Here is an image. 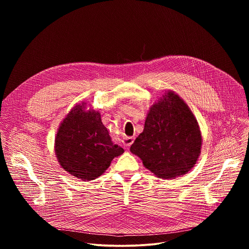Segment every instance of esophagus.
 Returning <instances> with one entry per match:
<instances>
[{
	"mask_svg": "<svg viewBox=\"0 0 249 249\" xmlns=\"http://www.w3.org/2000/svg\"><path fill=\"white\" fill-rule=\"evenodd\" d=\"M134 137H125L123 139V144L125 146H131L134 143Z\"/></svg>",
	"mask_w": 249,
	"mask_h": 249,
	"instance_id": "34e87169",
	"label": "esophagus"
}]
</instances>
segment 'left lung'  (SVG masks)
Wrapping results in <instances>:
<instances>
[{"label": "left lung", "mask_w": 249, "mask_h": 249, "mask_svg": "<svg viewBox=\"0 0 249 249\" xmlns=\"http://www.w3.org/2000/svg\"><path fill=\"white\" fill-rule=\"evenodd\" d=\"M202 142L199 124L189 106L168 89L150 106L144 130L130 151L157 177L173 179L194 167Z\"/></svg>", "instance_id": "obj_1"}]
</instances>
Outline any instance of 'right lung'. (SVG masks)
I'll list each match as a JSON object with an SVG mask.
<instances>
[{
	"label": "right lung",
	"mask_w": 249,
	"mask_h": 249,
	"mask_svg": "<svg viewBox=\"0 0 249 249\" xmlns=\"http://www.w3.org/2000/svg\"><path fill=\"white\" fill-rule=\"evenodd\" d=\"M54 150L61 167L82 181L97 178L124 153L112 143L99 111L85 101L77 103L60 123Z\"/></svg>",
	"instance_id": "obj_1"
}]
</instances>
